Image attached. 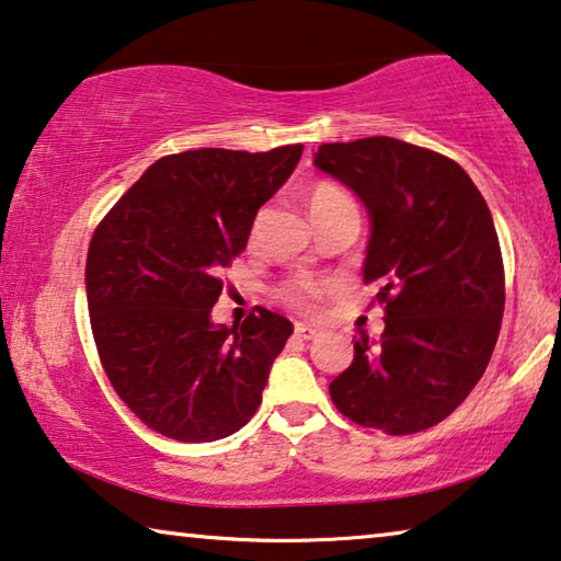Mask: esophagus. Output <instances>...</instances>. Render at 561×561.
Wrapping results in <instances>:
<instances>
[{"mask_svg":"<svg viewBox=\"0 0 561 561\" xmlns=\"http://www.w3.org/2000/svg\"><path fill=\"white\" fill-rule=\"evenodd\" d=\"M296 336L304 339V341H313L316 336H319V331L311 329V327H306V323H296Z\"/></svg>","mask_w":561,"mask_h":561,"instance_id":"34e87169","label":"esophagus"}]
</instances>
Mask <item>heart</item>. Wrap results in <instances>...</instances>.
<instances>
[{
	"instance_id": "obj_1",
	"label": "heart",
	"mask_w": 561,
	"mask_h": 561,
	"mask_svg": "<svg viewBox=\"0 0 561 561\" xmlns=\"http://www.w3.org/2000/svg\"><path fill=\"white\" fill-rule=\"evenodd\" d=\"M348 202L352 199H348L346 192H341L336 184L319 182L308 190V209H311V217L329 213V209L341 205H348ZM327 290L329 286L321 280H290L278 290V296L283 304L300 308V311H313V308L319 306V300L327 296Z\"/></svg>"
}]
</instances>
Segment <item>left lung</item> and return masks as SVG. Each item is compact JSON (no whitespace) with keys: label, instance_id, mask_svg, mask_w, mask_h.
<instances>
[{"label":"left lung","instance_id":"1","mask_svg":"<svg viewBox=\"0 0 561 561\" xmlns=\"http://www.w3.org/2000/svg\"><path fill=\"white\" fill-rule=\"evenodd\" d=\"M313 164L367 207L364 283L385 308L381 339L354 341L331 400L389 435L433 427L483 377L501 331L506 288L491 209L456 161L389 136L321 144Z\"/></svg>","mask_w":561,"mask_h":561}]
</instances>
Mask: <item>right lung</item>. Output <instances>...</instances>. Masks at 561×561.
Returning a JSON list of instances; mask_svg holds the SVG:
<instances>
[{"mask_svg": "<svg viewBox=\"0 0 561 561\" xmlns=\"http://www.w3.org/2000/svg\"><path fill=\"white\" fill-rule=\"evenodd\" d=\"M304 146L263 153L197 149L164 157L95 227L85 294L101 364L144 425L213 443L255 415L294 323L267 311L213 323L220 273Z\"/></svg>", "mask_w": 561, "mask_h": 561, "instance_id": "obj_1", "label": "right lung"}]
</instances>
